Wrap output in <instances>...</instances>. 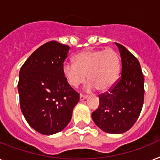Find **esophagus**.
<instances>
[{"instance_id":"1","label":"esophagus","mask_w":160,"mask_h":160,"mask_svg":"<svg viewBox=\"0 0 160 160\" xmlns=\"http://www.w3.org/2000/svg\"><path fill=\"white\" fill-rule=\"evenodd\" d=\"M86 98H87L86 95H84V94H80V101L84 100V99H86Z\"/></svg>"}]
</instances>
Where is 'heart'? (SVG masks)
<instances>
[{
    "mask_svg": "<svg viewBox=\"0 0 160 160\" xmlns=\"http://www.w3.org/2000/svg\"><path fill=\"white\" fill-rule=\"evenodd\" d=\"M65 79L71 87L76 88L89 80L85 89L97 88L106 91L113 86L120 73V58L112 49L86 50L74 57V63L65 62L62 66Z\"/></svg>",
    "mask_w": 160,
    "mask_h": 160,
    "instance_id": "b5f03b06",
    "label": "heart"
}]
</instances>
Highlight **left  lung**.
<instances>
[{
  "label": "left lung",
  "instance_id": "left-lung-1",
  "mask_svg": "<svg viewBox=\"0 0 160 160\" xmlns=\"http://www.w3.org/2000/svg\"><path fill=\"white\" fill-rule=\"evenodd\" d=\"M115 44L122 60V75L109 92L98 96L99 105L92 119L103 132L122 134L132 128L142 109L144 76L136 58L124 46Z\"/></svg>",
  "mask_w": 160,
  "mask_h": 160
}]
</instances>
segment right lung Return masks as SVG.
I'll use <instances>...</instances> for the list:
<instances>
[{
    "mask_svg": "<svg viewBox=\"0 0 160 160\" xmlns=\"http://www.w3.org/2000/svg\"><path fill=\"white\" fill-rule=\"evenodd\" d=\"M69 49L56 41L47 42L31 54L19 71L20 109L28 125L40 134L62 132L80 100L62 72Z\"/></svg>",
    "mask_w": 160,
    "mask_h": 160,
    "instance_id": "obj_1",
    "label": "right lung"
}]
</instances>
